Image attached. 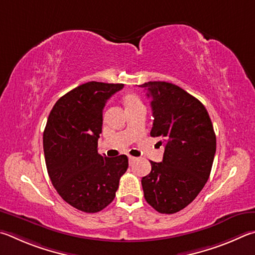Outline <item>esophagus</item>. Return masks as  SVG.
Returning a JSON list of instances; mask_svg holds the SVG:
<instances>
[{
  "mask_svg": "<svg viewBox=\"0 0 255 255\" xmlns=\"http://www.w3.org/2000/svg\"><path fill=\"white\" fill-rule=\"evenodd\" d=\"M134 161H135V158L131 157V155H128V162H130V164H132Z\"/></svg>",
  "mask_w": 255,
  "mask_h": 255,
  "instance_id": "obj_1",
  "label": "esophagus"
}]
</instances>
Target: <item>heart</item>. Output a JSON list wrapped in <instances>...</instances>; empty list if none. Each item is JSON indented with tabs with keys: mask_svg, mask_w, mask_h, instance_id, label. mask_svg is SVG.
Here are the masks:
<instances>
[{
	"mask_svg": "<svg viewBox=\"0 0 255 255\" xmlns=\"http://www.w3.org/2000/svg\"><path fill=\"white\" fill-rule=\"evenodd\" d=\"M122 102L125 106L127 111H130L133 109H136V107L143 106V103H142V100L140 98V96L137 95L135 93L132 92H128L124 93L122 96Z\"/></svg>",
	"mask_w": 255,
	"mask_h": 255,
	"instance_id": "b5f03b06",
	"label": "heart"
}]
</instances>
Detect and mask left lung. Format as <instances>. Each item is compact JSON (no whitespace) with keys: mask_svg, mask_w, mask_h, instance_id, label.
I'll return each mask as SVG.
<instances>
[{"mask_svg":"<svg viewBox=\"0 0 255 255\" xmlns=\"http://www.w3.org/2000/svg\"><path fill=\"white\" fill-rule=\"evenodd\" d=\"M140 87L152 100L150 134L164 143L162 162L151 161V172L141 180L144 198L157 212L175 214L188 206L207 182L216 135L205 106L179 86L148 82Z\"/></svg>","mask_w":255,"mask_h":255,"instance_id":"1","label":"left lung"}]
</instances>
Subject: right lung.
Segmentation results:
<instances>
[{"instance_id":"right-lung-1","label":"right lung","mask_w":255,"mask_h":255,"mask_svg":"<svg viewBox=\"0 0 255 255\" xmlns=\"http://www.w3.org/2000/svg\"><path fill=\"white\" fill-rule=\"evenodd\" d=\"M123 84L88 82L65 94L53 105L43 132L48 175L60 197L85 213H97L115 197L128 167L124 154L97 152L103 109Z\"/></svg>"}]
</instances>
